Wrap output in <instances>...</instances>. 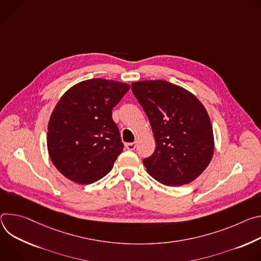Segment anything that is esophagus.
Wrapping results in <instances>:
<instances>
[{
    "label": "esophagus",
    "instance_id": "1",
    "mask_svg": "<svg viewBox=\"0 0 261 261\" xmlns=\"http://www.w3.org/2000/svg\"><path fill=\"white\" fill-rule=\"evenodd\" d=\"M137 147V143L136 142H132V143H126L125 144V148L128 150H134Z\"/></svg>",
    "mask_w": 261,
    "mask_h": 261
}]
</instances>
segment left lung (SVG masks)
Wrapping results in <instances>:
<instances>
[{"mask_svg":"<svg viewBox=\"0 0 261 261\" xmlns=\"http://www.w3.org/2000/svg\"><path fill=\"white\" fill-rule=\"evenodd\" d=\"M132 90L149 119L156 147L143 160L148 174L165 186L190 184L214 154L208 114L199 99L167 81H141Z\"/></svg>","mask_w":261,"mask_h":261,"instance_id":"1","label":"left lung"}]
</instances>
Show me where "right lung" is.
Here are the masks:
<instances>
[{"label": "right lung", "instance_id": "obj_1", "mask_svg": "<svg viewBox=\"0 0 261 261\" xmlns=\"http://www.w3.org/2000/svg\"><path fill=\"white\" fill-rule=\"evenodd\" d=\"M129 88L124 83L91 79L72 86L58 101L48 121L47 149L66 178L90 185L112 170L124 147L112 110Z\"/></svg>", "mask_w": 261, "mask_h": 261}]
</instances>
